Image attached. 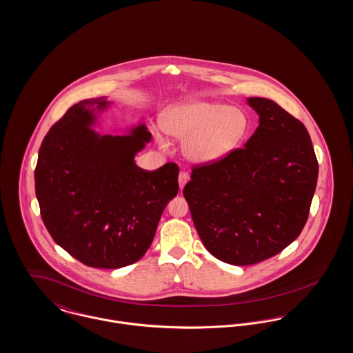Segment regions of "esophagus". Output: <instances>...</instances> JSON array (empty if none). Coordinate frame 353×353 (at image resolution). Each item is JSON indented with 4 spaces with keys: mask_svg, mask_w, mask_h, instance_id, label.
Segmentation results:
<instances>
[{
    "mask_svg": "<svg viewBox=\"0 0 353 353\" xmlns=\"http://www.w3.org/2000/svg\"><path fill=\"white\" fill-rule=\"evenodd\" d=\"M188 180H190L188 173H187V172H180V174H179V185H180V190H183V188L185 187V184L188 183Z\"/></svg>",
    "mask_w": 353,
    "mask_h": 353,
    "instance_id": "34e87169",
    "label": "esophagus"
}]
</instances>
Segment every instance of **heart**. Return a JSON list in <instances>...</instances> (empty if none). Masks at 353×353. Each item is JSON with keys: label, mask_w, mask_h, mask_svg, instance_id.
Listing matches in <instances>:
<instances>
[{"label": "heart", "mask_w": 353, "mask_h": 353, "mask_svg": "<svg viewBox=\"0 0 353 353\" xmlns=\"http://www.w3.org/2000/svg\"><path fill=\"white\" fill-rule=\"evenodd\" d=\"M161 123L167 134L184 139L187 159L203 165L219 163L235 153L247 141L251 128L243 110L200 98L170 105L163 111ZM164 134L157 132L156 141L166 149L169 138Z\"/></svg>", "instance_id": "obj_1"}]
</instances>
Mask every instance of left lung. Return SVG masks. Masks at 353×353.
<instances>
[{
    "label": "left lung",
    "mask_w": 353,
    "mask_h": 353,
    "mask_svg": "<svg viewBox=\"0 0 353 353\" xmlns=\"http://www.w3.org/2000/svg\"><path fill=\"white\" fill-rule=\"evenodd\" d=\"M247 103L259 115L255 133L227 159L193 168L183 190L205 248L235 266L269 259L299 238L319 177L303 123L272 99Z\"/></svg>",
    "instance_id": "8db88e82"
}]
</instances>
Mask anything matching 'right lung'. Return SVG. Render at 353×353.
<instances>
[{
    "mask_svg": "<svg viewBox=\"0 0 353 353\" xmlns=\"http://www.w3.org/2000/svg\"><path fill=\"white\" fill-rule=\"evenodd\" d=\"M105 97L70 108L43 139L34 188L52 239L81 263L119 269L139 261L153 242L166 204L179 192V166H137L152 134L138 123L125 136L92 128L109 109Z\"/></svg>",
    "mask_w": 353,
    "mask_h": 353,
    "instance_id": "1",
    "label": "right lung"
}]
</instances>
